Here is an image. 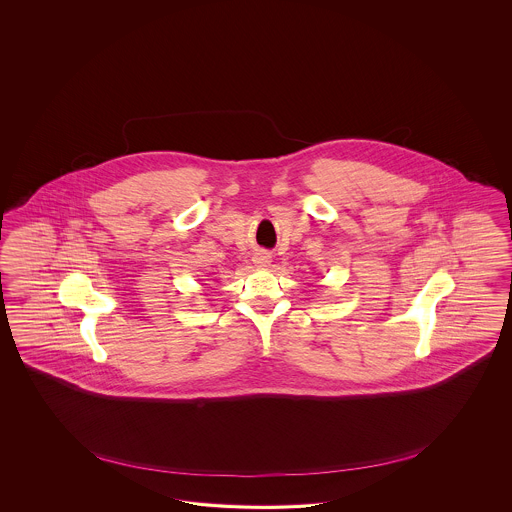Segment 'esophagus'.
Segmentation results:
<instances>
[{
	"label": "esophagus",
	"instance_id": "34e87169",
	"mask_svg": "<svg viewBox=\"0 0 512 512\" xmlns=\"http://www.w3.org/2000/svg\"><path fill=\"white\" fill-rule=\"evenodd\" d=\"M253 263L257 264V266H268V264H270V253L257 251V253L253 255Z\"/></svg>",
	"mask_w": 512,
	"mask_h": 512
}]
</instances>
